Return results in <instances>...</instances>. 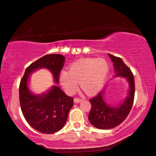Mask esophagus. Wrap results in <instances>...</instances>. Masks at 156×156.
Returning <instances> with one entry per match:
<instances>
[{
	"label": "esophagus",
	"instance_id": "34e87169",
	"mask_svg": "<svg viewBox=\"0 0 156 156\" xmlns=\"http://www.w3.org/2000/svg\"><path fill=\"white\" fill-rule=\"evenodd\" d=\"M82 100H83L82 98H78V97L74 98V102H75V103H79V102H80V101Z\"/></svg>",
	"mask_w": 156,
	"mask_h": 156
}]
</instances>
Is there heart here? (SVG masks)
I'll list each match as a JSON object with an SVG mask.
<instances>
[{"label": "heart", "mask_w": 156, "mask_h": 156, "mask_svg": "<svg viewBox=\"0 0 156 156\" xmlns=\"http://www.w3.org/2000/svg\"><path fill=\"white\" fill-rule=\"evenodd\" d=\"M109 65L103 58H85L73 63L68 72L60 76L62 87L69 94L77 90L78 82L87 94H94L101 90L107 78Z\"/></svg>", "instance_id": "1"}]
</instances>
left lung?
Wrapping results in <instances>:
<instances>
[{"label":"left lung","mask_w":156,"mask_h":156,"mask_svg":"<svg viewBox=\"0 0 156 156\" xmlns=\"http://www.w3.org/2000/svg\"><path fill=\"white\" fill-rule=\"evenodd\" d=\"M114 63L116 76L126 78L129 83L130 90L128 96L122 105L117 108L108 106L103 99L104 90L101 91L97 95L90 98L91 110L88 115L90 122L94 126L99 129H111L121 124L128 117L133 107L135 97L134 76L130 69L123 62L122 58L109 54Z\"/></svg>","instance_id":"1"}]
</instances>
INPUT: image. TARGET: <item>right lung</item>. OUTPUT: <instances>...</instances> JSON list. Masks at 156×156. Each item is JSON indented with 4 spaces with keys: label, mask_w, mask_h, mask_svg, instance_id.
Returning a JSON list of instances; mask_svg holds the SVG:
<instances>
[{
    "label": "right lung",
    "mask_w": 156,
    "mask_h": 156,
    "mask_svg": "<svg viewBox=\"0 0 156 156\" xmlns=\"http://www.w3.org/2000/svg\"><path fill=\"white\" fill-rule=\"evenodd\" d=\"M64 63L65 57L60 54L46 55L28 66L21 80L19 101L22 113L29 125L41 133L52 134L63 128L73 105V98L65 94L58 86H53L45 94H32L27 85L28 76L37 69L47 68L58 83Z\"/></svg>",
    "instance_id": "right-lung-1"
}]
</instances>
